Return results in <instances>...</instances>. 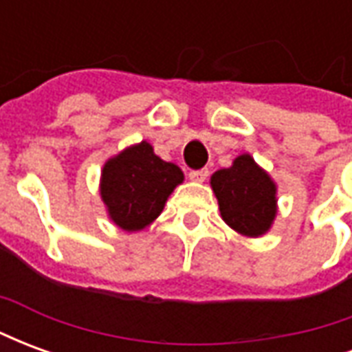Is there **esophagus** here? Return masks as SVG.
<instances>
[{
    "label": "esophagus",
    "instance_id": "34e87169",
    "mask_svg": "<svg viewBox=\"0 0 352 352\" xmlns=\"http://www.w3.org/2000/svg\"><path fill=\"white\" fill-rule=\"evenodd\" d=\"M207 175H209V171H207L206 168L204 169H192L190 173H188V177H190L192 181H196V183H204L207 179Z\"/></svg>",
    "mask_w": 352,
    "mask_h": 352
}]
</instances>
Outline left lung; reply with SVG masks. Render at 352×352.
Returning <instances> with one entry per match:
<instances>
[{"instance_id": "8db88e82", "label": "left lung", "mask_w": 352, "mask_h": 352, "mask_svg": "<svg viewBox=\"0 0 352 352\" xmlns=\"http://www.w3.org/2000/svg\"><path fill=\"white\" fill-rule=\"evenodd\" d=\"M222 221L237 234L264 236L277 214V186L251 154L237 156L230 168L211 177Z\"/></svg>"}]
</instances>
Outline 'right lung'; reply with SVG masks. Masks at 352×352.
I'll use <instances>...</instances> for the list:
<instances>
[{
  "label": "right lung",
  "mask_w": 352,
  "mask_h": 352,
  "mask_svg": "<svg viewBox=\"0 0 352 352\" xmlns=\"http://www.w3.org/2000/svg\"><path fill=\"white\" fill-rule=\"evenodd\" d=\"M183 171L156 156L153 145L141 141L105 162L100 194L109 219L126 232H139L158 219Z\"/></svg>",
  "instance_id": "right-lung-1"
}]
</instances>
